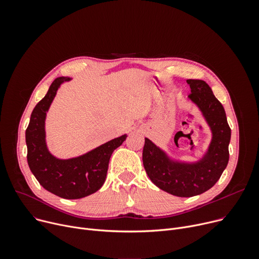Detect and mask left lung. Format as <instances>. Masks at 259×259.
Masks as SVG:
<instances>
[{"label":"left lung","instance_id":"left-lung-1","mask_svg":"<svg viewBox=\"0 0 259 259\" xmlns=\"http://www.w3.org/2000/svg\"><path fill=\"white\" fill-rule=\"evenodd\" d=\"M191 89L188 99L200 111L211 132V141L196 160L175 158L145 139L143 164L151 182L162 191L179 197L199 195L220 180L229 161L231 129L225 109L205 80L187 79Z\"/></svg>","mask_w":259,"mask_h":259}]
</instances>
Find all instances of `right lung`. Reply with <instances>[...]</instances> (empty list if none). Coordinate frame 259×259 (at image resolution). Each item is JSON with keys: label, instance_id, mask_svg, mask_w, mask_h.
Returning <instances> with one entry per match:
<instances>
[{"label": "right lung", "instance_id": "obj_1", "mask_svg": "<svg viewBox=\"0 0 259 259\" xmlns=\"http://www.w3.org/2000/svg\"><path fill=\"white\" fill-rule=\"evenodd\" d=\"M71 77L60 76L34 107L26 129L27 161L37 182L47 191L66 199L83 198L97 192L105 183L110 157L127 134L109 141L92 150L70 158L53 155L46 141V117L61 85Z\"/></svg>", "mask_w": 259, "mask_h": 259}]
</instances>
